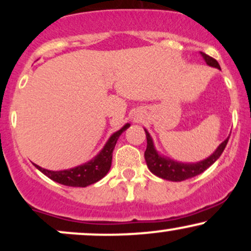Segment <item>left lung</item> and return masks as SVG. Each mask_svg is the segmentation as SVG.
Segmentation results:
<instances>
[{"mask_svg": "<svg viewBox=\"0 0 251 251\" xmlns=\"http://www.w3.org/2000/svg\"><path fill=\"white\" fill-rule=\"evenodd\" d=\"M201 54L209 66H212V67L220 68L221 70L217 60L209 56L208 54L203 53V51H201ZM145 133L146 140H148V146H146V151L144 155H145L148 168L153 175L163 178V179L171 181H181L189 179V178L195 177V176L201 175V172L205 171L206 169L210 168V166L221 157L222 152L224 151V149H226L227 144V140H229V138H226V139L218 146V149L216 150L214 153L210 155L209 158H206L205 160H201V162L196 164H184L174 162V160L168 159V158H164L160 154H158L157 151L154 150L153 143H152V139L151 137H150L149 132L145 131Z\"/></svg>", "mask_w": 251, "mask_h": 251, "instance_id": "obj_1", "label": "left lung"}]
</instances>
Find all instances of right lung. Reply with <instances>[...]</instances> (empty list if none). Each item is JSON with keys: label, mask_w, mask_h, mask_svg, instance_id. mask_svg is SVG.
<instances>
[{"label": "right lung", "mask_w": 251, "mask_h": 251, "mask_svg": "<svg viewBox=\"0 0 251 251\" xmlns=\"http://www.w3.org/2000/svg\"><path fill=\"white\" fill-rule=\"evenodd\" d=\"M129 126V124H126L122 129L116 132L108 142L106 143L105 148L101 150L99 154L91 162L83 164V165L76 166L74 169L63 170V171H50V170L42 169L41 166L35 165L43 175L47 176L51 180L56 183L63 184L67 186H79V188H85V186L91 185V184L97 183L98 180L101 179L107 175V172L111 169L112 164V153H113L114 146H116L119 135L125 131Z\"/></svg>", "instance_id": "obj_1"}]
</instances>
